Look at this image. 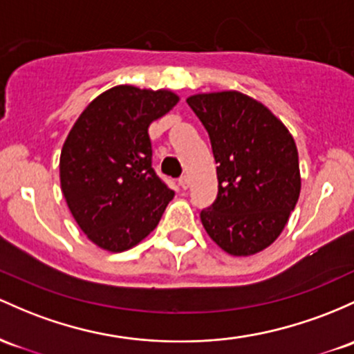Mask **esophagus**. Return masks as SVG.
I'll return each mask as SVG.
<instances>
[{
  "mask_svg": "<svg viewBox=\"0 0 354 354\" xmlns=\"http://www.w3.org/2000/svg\"><path fill=\"white\" fill-rule=\"evenodd\" d=\"M180 186L183 189H188V186H189V180H188V176H183V178H180Z\"/></svg>",
  "mask_w": 354,
  "mask_h": 354,
  "instance_id": "34e87169",
  "label": "esophagus"
}]
</instances>
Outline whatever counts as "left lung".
Wrapping results in <instances>:
<instances>
[{
    "mask_svg": "<svg viewBox=\"0 0 354 354\" xmlns=\"http://www.w3.org/2000/svg\"><path fill=\"white\" fill-rule=\"evenodd\" d=\"M212 142L218 195L200 218L230 255L263 250L284 230L301 193L294 138L263 104L236 91L186 99Z\"/></svg>",
    "mask_w": 354,
    "mask_h": 354,
    "instance_id": "obj_1",
    "label": "left lung"
}]
</instances>
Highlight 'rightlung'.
I'll list each match as a JSON object with an SVG mask.
<instances>
[{
  "instance_id": "add662e5",
  "label": "right lung",
  "mask_w": 354,
  "mask_h": 354,
  "mask_svg": "<svg viewBox=\"0 0 354 354\" xmlns=\"http://www.w3.org/2000/svg\"><path fill=\"white\" fill-rule=\"evenodd\" d=\"M178 100L169 91L118 85L85 107L65 139L62 192L84 234L104 250L138 245L173 200L151 166L147 127Z\"/></svg>"
}]
</instances>
